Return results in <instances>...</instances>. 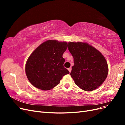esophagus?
<instances>
[{"label":"esophagus","mask_w":125,"mask_h":125,"mask_svg":"<svg viewBox=\"0 0 125 125\" xmlns=\"http://www.w3.org/2000/svg\"><path fill=\"white\" fill-rule=\"evenodd\" d=\"M68 69V70H69V73H71V68L70 67V68H69Z\"/></svg>","instance_id":"1"}]
</instances>
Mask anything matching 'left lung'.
Returning <instances> with one entry per match:
<instances>
[{
  "mask_svg": "<svg viewBox=\"0 0 125 125\" xmlns=\"http://www.w3.org/2000/svg\"><path fill=\"white\" fill-rule=\"evenodd\" d=\"M68 50L73 57L70 73L75 84L86 91L96 89L107 78L108 68L104 56L86 43H68Z\"/></svg>",
  "mask_w": 125,
  "mask_h": 125,
  "instance_id": "left-lung-1",
  "label": "left lung"
}]
</instances>
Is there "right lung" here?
<instances>
[{
    "mask_svg": "<svg viewBox=\"0 0 125 125\" xmlns=\"http://www.w3.org/2000/svg\"><path fill=\"white\" fill-rule=\"evenodd\" d=\"M67 47L66 42L48 40L32 52L26 62L25 73L33 86L50 90L59 84L63 76L69 73L63 67L65 60L62 57Z\"/></svg>",
    "mask_w": 125,
    "mask_h": 125,
    "instance_id": "obj_1",
    "label": "right lung"
}]
</instances>
